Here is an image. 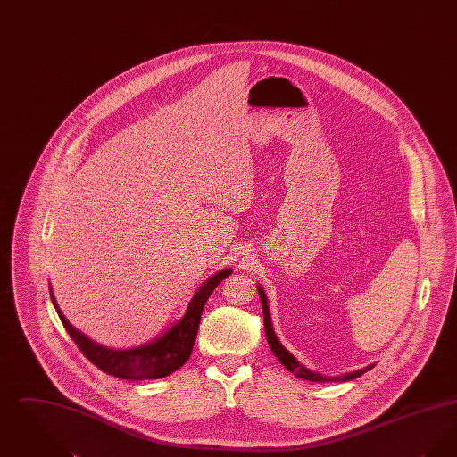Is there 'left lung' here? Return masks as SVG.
I'll return each instance as SVG.
<instances>
[{"instance_id": "left-lung-1", "label": "left lung", "mask_w": 457, "mask_h": 457, "mask_svg": "<svg viewBox=\"0 0 457 457\" xmlns=\"http://www.w3.org/2000/svg\"><path fill=\"white\" fill-rule=\"evenodd\" d=\"M259 295H261L262 310H263V328H265V336H267V343L272 349V353L278 356V360L283 363L286 370H289L291 373H295L298 378H303V380H310V382H346V380H353V378H358L360 375H363L367 370L371 369L373 365H370L367 369L356 370L353 373H346V375H341V377H322L320 373H315L312 370L304 369L303 365H300L295 356L284 348L283 345L279 343V339L276 337L274 334V328L270 324V313H269V304H267V298H265V293L263 289L259 287Z\"/></svg>"}]
</instances>
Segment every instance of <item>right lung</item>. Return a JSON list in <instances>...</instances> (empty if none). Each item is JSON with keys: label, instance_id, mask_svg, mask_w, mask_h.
Here are the masks:
<instances>
[{"label": "right lung", "instance_id": "right-lung-1", "mask_svg": "<svg viewBox=\"0 0 457 457\" xmlns=\"http://www.w3.org/2000/svg\"><path fill=\"white\" fill-rule=\"evenodd\" d=\"M229 274H231V269H224L218 274H214L207 283H204V286L196 291L195 296L192 298L183 319L178 324H174L173 328H170L164 336H161L159 339H155L145 346L125 349V351L99 346L86 337L82 332L73 328L68 324L65 315L60 312L51 289H49V295L65 326L66 332L70 334V337L75 341V345L84 353V356L90 363H94L97 369L103 370L104 373L112 375L116 378L155 380L173 373L174 370L187 363L195 343L204 306L207 303L209 296L212 295V291L218 287L219 283L226 279Z\"/></svg>", "mask_w": 457, "mask_h": 457}]
</instances>
